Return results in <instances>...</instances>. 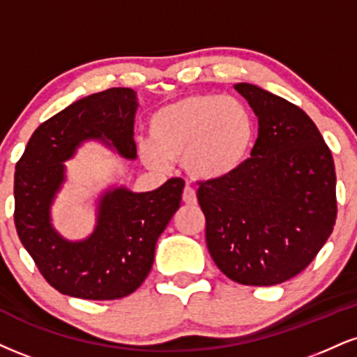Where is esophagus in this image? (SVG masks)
<instances>
[{
  "mask_svg": "<svg viewBox=\"0 0 357 357\" xmlns=\"http://www.w3.org/2000/svg\"><path fill=\"white\" fill-rule=\"evenodd\" d=\"M183 201L186 204H196V191L192 190V186H190V184H186L184 186V191H183Z\"/></svg>",
  "mask_w": 357,
  "mask_h": 357,
  "instance_id": "34e87169",
  "label": "esophagus"
}]
</instances>
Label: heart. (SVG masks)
I'll use <instances>...</instances> for the list:
<instances>
[{
    "mask_svg": "<svg viewBox=\"0 0 357 357\" xmlns=\"http://www.w3.org/2000/svg\"><path fill=\"white\" fill-rule=\"evenodd\" d=\"M151 141L139 144L143 161L162 171L183 160L191 176L225 178L246 160L255 139V119L241 100L214 93L190 94L153 114Z\"/></svg>",
    "mask_w": 357,
    "mask_h": 357,
    "instance_id": "obj_1",
    "label": "heart"
}]
</instances>
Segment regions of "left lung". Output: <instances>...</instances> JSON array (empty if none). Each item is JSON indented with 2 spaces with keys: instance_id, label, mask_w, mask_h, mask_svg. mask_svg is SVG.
<instances>
[{
  "instance_id": "1",
  "label": "left lung",
  "mask_w": 357,
  "mask_h": 357,
  "mask_svg": "<svg viewBox=\"0 0 357 357\" xmlns=\"http://www.w3.org/2000/svg\"><path fill=\"white\" fill-rule=\"evenodd\" d=\"M259 132L234 173L199 183L206 244L222 274L246 286L298 276L337 216L333 154L312 119L284 98L239 83Z\"/></svg>"
}]
</instances>
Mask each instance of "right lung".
<instances>
[{"label":"right lung","instance_id":"obj_1","mask_svg":"<svg viewBox=\"0 0 357 357\" xmlns=\"http://www.w3.org/2000/svg\"><path fill=\"white\" fill-rule=\"evenodd\" d=\"M136 100L130 88H109L73 102L40 124L16 162L20 241L41 276L61 294L106 301L135 293L151 271L158 238L181 203V178L149 192L116 188L101 197L96 229L88 239L70 243L51 227L50 206L64 181L63 161L84 139L105 141L135 160Z\"/></svg>","mask_w":357,"mask_h":357}]
</instances>
